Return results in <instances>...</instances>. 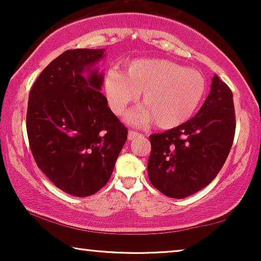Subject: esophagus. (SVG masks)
<instances>
[{"instance_id": "obj_1", "label": "esophagus", "mask_w": 261, "mask_h": 261, "mask_svg": "<svg viewBox=\"0 0 261 261\" xmlns=\"http://www.w3.org/2000/svg\"><path fill=\"white\" fill-rule=\"evenodd\" d=\"M139 135H141L139 132L134 130V129H129L128 130V140H134V139L138 138Z\"/></svg>"}]
</instances>
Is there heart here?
Here are the masks:
<instances>
[{"label":"heart","mask_w":261,"mask_h":261,"mask_svg":"<svg viewBox=\"0 0 261 261\" xmlns=\"http://www.w3.org/2000/svg\"><path fill=\"white\" fill-rule=\"evenodd\" d=\"M141 92L144 107L128 120L171 129L196 113L205 96L206 82L198 71L166 59H139L128 64L126 72L116 69L106 72L105 94L115 115H123Z\"/></svg>","instance_id":"b5f03b06"}]
</instances>
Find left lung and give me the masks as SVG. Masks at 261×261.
<instances>
[{
  "mask_svg": "<svg viewBox=\"0 0 261 261\" xmlns=\"http://www.w3.org/2000/svg\"><path fill=\"white\" fill-rule=\"evenodd\" d=\"M235 126L233 94L215 74L208 97L192 119L149 135V181L172 198L202 190L222 169L233 145Z\"/></svg>",
  "mask_w": 261,
  "mask_h": 261,
  "instance_id": "left-lung-1",
  "label": "left lung"
}]
</instances>
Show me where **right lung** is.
I'll use <instances>...</instances> for the list:
<instances>
[{"mask_svg": "<svg viewBox=\"0 0 261 261\" xmlns=\"http://www.w3.org/2000/svg\"><path fill=\"white\" fill-rule=\"evenodd\" d=\"M105 51L67 49L42 70L28 97L26 127L35 163L76 197L108 183L127 140V128L101 94L103 73L94 69Z\"/></svg>", "mask_w": 261, "mask_h": 261, "instance_id": "obj_1", "label": "right lung"}]
</instances>
